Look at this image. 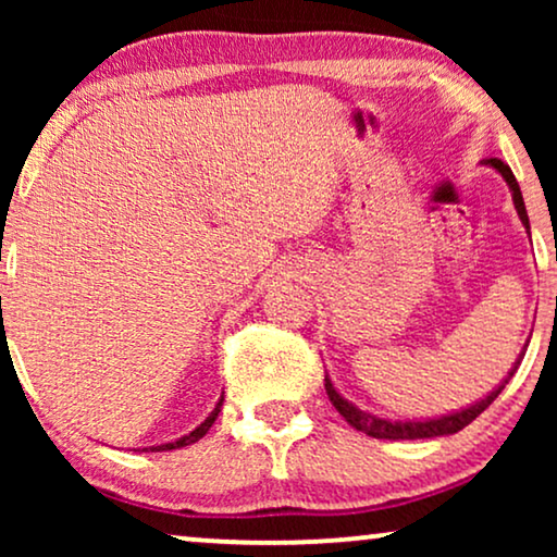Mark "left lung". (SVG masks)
Instances as JSON below:
<instances>
[{
  "instance_id": "obj_1",
  "label": "left lung",
  "mask_w": 557,
  "mask_h": 557,
  "mask_svg": "<svg viewBox=\"0 0 557 557\" xmlns=\"http://www.w3.org/2000/svg\"><path fill=\"white\" fill-rule=\"evenodd\" d=\"M486 164H492L494 170H497L502 177L507 180L509 189H512V200H515V208L517 212H520V220L524 223V227H528L530 233V220H528V210H524V200H522V193H520V185H517L515 174L509 166L502 162V159H486ZM524 355V352H522ZM522 360V357H520ZM520 360L515 362V368L509 370V375L505 377V383L494 387V391L486 395L484 400H479L476 406H469L459 410V413H451V416H444V418H431V421H387V418H377V416H370L364 413V410L355 408L352 403H347L342 395L334 391L332 380L324 375V391L326 395H330L332 406L339 410V416L345 418V421L352 425V429L368 433V436L372 438H391V441H413V438H433V436H451V433H459L463 425H469L471 421H474L476 416H482L486 408L492 406L494 400H497V395L505 391V385L512 380L517 364H520Z\"/></svg>"
}]
</instances>
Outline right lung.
Listing matches in <instances>:
<instances>
[{
	"instance_id": "1",
	"label": "right lung",
	"mask_w": 557,
	"mask_h": 557,
	"mask_svg": "<svg viewBox=\"0 0 557 557\" xmlns=\"http://www.w3.org/2000/svg\"><path fill=\"white\" fill-rule=\"evenodd\" d=\"M220 406H223V398H220V403L215 406V410H212V413L205 418V421L197 425V429L189 433V436H182L180 441H174V444H162V446H151V451H170V448H182V446H189V444H195V441H200L205 433L210 431V425L215 423V418H218V413H220Z\"/></svg>"
}]
</instances>
